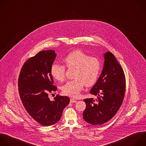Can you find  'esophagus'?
Here are the masks:
<instances>
[{
	"mask_svg": "<svg viewBox=\"0 0 146 146\" xmlns=\"http://www.w3.org/2000/svg\"><path fill=\"white\" fill-rule=\"evenodd\" d=\"M70 102L73 103H76L77 102V100L74 99H70Z\"/></svg>",
	"mask_w": 146,
	"mask_h": 146,
	"instance_id": "esophagus-1",
	"label": "esophagus"
}]
</instances>
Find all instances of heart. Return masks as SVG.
Returning <instances> with one entry per match:
<instances>
[{
    "label": "heart",
    "instance_id": "obj_1",
    "mask_svg": "<svg viewBox=\"0 0 146 146\" xmlns=\"http://www.w3.org/2000/svg\"><path fill=\"white\" fill-rule=\"evenodd\" d=\"M65 66L75 68L74 80L66 82L62 87V93L67 96L77 98L84 85L90 86L98 81L102 70V64L99 59L90 57L80 50L74 51L64 59ZM66 68L64 65L54 64L51 67V74L58 81H62L65 77Z\"/></svg>",
    "mask_w": 146,
    "mask_h": 146
}]
</instances>
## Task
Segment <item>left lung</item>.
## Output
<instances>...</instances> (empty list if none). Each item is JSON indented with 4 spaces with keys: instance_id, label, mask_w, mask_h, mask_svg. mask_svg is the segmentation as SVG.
Here are the masks:
<instances>
[{
    "instance_id": "left-lung-1",
    "label": "left lung",
    "mask_w": 146,
    "mask_h": 146,
    "mask_svg": "<svg viewBox=\"0 0 146 146\" xmlns=\"http://www.w3.org/2000/svg\"><path fill=\"white\" fill-rule=\"evenodd\" d=\"M104 57L102 73L90 90L98 98L84 100L86 108L83 118L92 125L102 124L111 120L121 106L125 92V78L122 67L112 53L106 52Z\"/></svg>"
}]
</instances>
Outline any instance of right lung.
<instances>
[{"mask_svg":"<svg viewBox=\"0 0 146 146\" xmlns=\"http://www.w3.org/2000/svg\"><path fill=\"white\" fill-rule=\"evenodd\" d=\"M57 54L54 50L39 52L23 65L18 78V90L23 105L36 121L44 126L57 123L69 104L67 96L57 95L53 101L48 93L57 89L53 85L51 67Z\"/></svg>","mask_w":146,"mask_h":146,"instance_id":"right-lung-1","label":"right lung"}]
</instances>
